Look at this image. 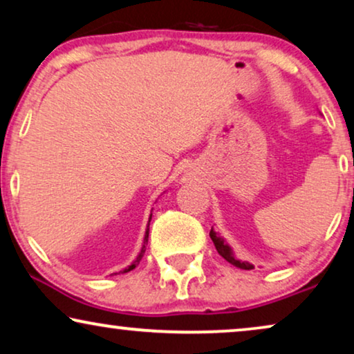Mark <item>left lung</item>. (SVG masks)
Segmentation results:
<instances>
[{"instance_id":"8db88e82","label":"left lung","mask_w":354,"mask_h":354,"mask_svg":"<svg viewBox=\"0 0 354 354\" xmlns=\"http://www.w3.org/2000/svg\"><path fill=\"white\" fill-rule=\"evenodd\" d=\"M209 236H211L212 243H214V246H216L217 253H219V254L222 256V258H224L225 261H229L230 264H234L235 268H239V269H245V270L253 269V264L246 263V261H240V259H236L235 256H234V251L230 250V246L227 245V243H224V239H221V236L217 235L216 232L212 230V229H211V232H209Z\"/></svg>"}]
</instances>
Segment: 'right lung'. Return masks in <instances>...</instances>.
<instances>
[{
	"instance_id": "1",
	"label": "right lung",
	"mask_w": 354,
	"mask_h": 354,
	"mask_svg": "<svg viewBox=\"0 0 354 354\" xmlns=\"http://www.w3.org/2000/svg\"><path fill=\"white\" fill-rule=\"evenodd\" d=\"M149 221H151V216H149ZM148 225H149V222H148ZM148 232H149V229H147V234H145V241H143V248H142V251H140V254L137 256V259H135L133 261V263L132 264H130L129 266V268H125L124 270H120V272H130V270H132V269H135V268H137V266L140 264V261H142V258H143V254H145V250H147V246H145V245H147L148 243Z\"/></svg>"
}]
</instances>
